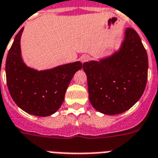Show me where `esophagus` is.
<instances>
[{
	"label": "esophagus",
	"instance_id": "1",
	"mask_svg": "<svg viewBox=\"0 0 158 158\" xmlns=\"http://www.w3.org/2000/svg\"><path fill=\"white\" fill-rule=\"evenodd\" d=\"M89 56L85 55V56H83L80 60H81V62H87V61H89Z\"/></svg>",
	"mask_w": 158,
	"mask_h": 158
}]
</instances>
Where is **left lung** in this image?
<instances>
[{"instance_id": "left-lung-1", "label": "left lung", "mask_w": 158, "mask_h": 158, "mask_svg": "<svg viewBox=\"0 0 158 158\" xmlns=\"http://www.w3.org/2000/svg\"><path fill=\"white\" fill-rule=\"evenodd\" d=\"M83 69L93 107L115 115L129 109L142 96L147 82L148 57L139 35L128 28L118 52L100 62H85Z\"/></svg>"}]
</instances>
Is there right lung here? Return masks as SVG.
I'll use <instances>...</instances> for the list:
<instances>
[{"mask_svg":"<svg viewBox=\"0 0 158 158\" xmlns=\"http://www.w3.org/2000/svg\"><path fill=\"white\" fill-rule=\"evenodd\" d=\"M15 36L6 61V84L12 100L26 113L46 117L56 113L63 102L69 83L82 63L75 62L55 69L36 71L23 62L20 37Z\"/></svg>","mask_w":158,"mask_h":158,"instance_id":"obj_1","label":"right lung"}]
</instances>
